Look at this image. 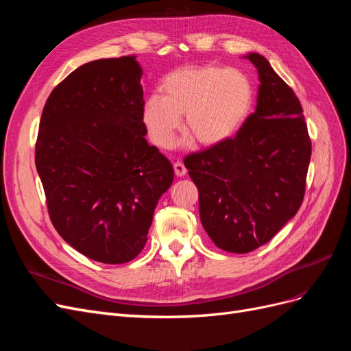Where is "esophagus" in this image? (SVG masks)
Segmentation results:
<instances>
[{"label":"esophagus","mask_w":351,"mask_h":351,"mask_svg":"<svg viewBox=\"0 0 351 351\" xmlns=\"http://www.w3.org/2000/svg\"><path fill=\"white\" fill-rule=\"evenodd\" d=\"M173 167H174V173H176L177 177H183V176L187 173L186 167H184L182 162H174Z\"/></svg>","instance_id":"esophagus-1"}]
</instances>
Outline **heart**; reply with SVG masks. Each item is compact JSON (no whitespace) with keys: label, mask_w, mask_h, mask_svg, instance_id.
Returning a JSON list of instances; mask_svg holds the SVG:
<instances>
[{"label":"heart","mask_w":351,"mask_h":351,"mask_svg":"<svg viewBox=\"0 0 351 351\" xmlns=\"http://www.w3.org/2000/svg\"><path fill=\"white\" fill-rule=\"evenodd\" d=\"M161 89L162 97L151 95L142 112L146 130L159 147L173 145L183 115V130L197 145L226 142L247 119L253 104L252 83L237 69H180L168 74Z\"/></svg>","instance_id":"obj_1"}]
</instances>
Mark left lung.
Here are the masks:
<instances>
[{
	"label": "left lung",
	"instance_id": "obj_1",
	"mask_svg": "<svg viewBox=\"0 0 351 351\" xmlns=\"http://www.w3.org/2000/svg\"><path fill=\"white\" fill-rule=\"evenodd\" d=\"M246 58L259 74L256 110L234 137L184 158L202 226L231 253L258 249L297 214L312 155L299 98L263 56Z\"/></svg>",
	"mask_w": 351,
	"mask_h": 351
}]
</instances>
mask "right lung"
Masks as SVG:
<instances>
[{"mask_svg": "<svg viewBox=\"0 0 351 351\" xmlns=\"http://www.w3.org/2000/svg\"><path fill=\"white\" fill-rule=\"evenodd\" d=\"M134 56L86 62L51 92L35 164L49 218L73 249L102 263L134 259L147 241L171 162L149 146Z\"/></svg>", "mask_w": 351, "mask_h": 351, "instance_id": "add662e5", "label": "right lung"}]
</instances>
